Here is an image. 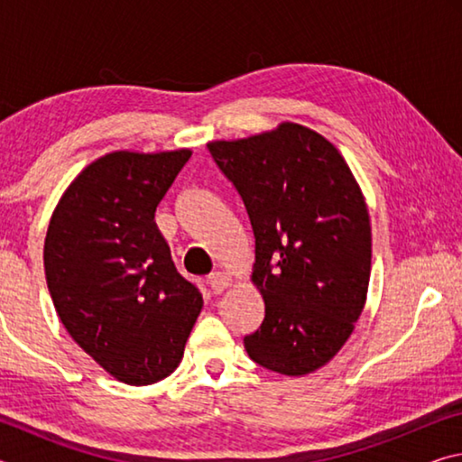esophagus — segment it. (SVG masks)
<instances>
[{
    "mask_svg": "<svg viewBox=\"0 0 462 462\" xmlns=\"http://www.w3.org/2000/svg\"><path fill=\"white\" fill-rule=\"evenodd\" d=\"M230 281H232L230 275H226V273H222V271H216L208 277V283H209V287H212L214 293H222L224 289L230 285Z\"/></svg>",
    "mask_w": 462,
    "mask_h": 462,
    "instance_id": "1",
    "label": "esophagus"
}]
</instances>
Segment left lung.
Masks as SVG:
<instances>
[{
	"mask_svg": "<svg viewBox=\"0 0 462 462\" xmlns=\"http://www.w3.org/2000/svg\"><path fill=\"white\" fill-rule=\"evenodd\" d=\"M208 151L245 201L254 234L253 283L261 328L245 336L254 363L314 373L338 353L363 314L371 224L361 187L318 132L293 122Z\"/></svg>",
	"mask_w": 462,
	"mask_h": 462,
	"instance_id": "obj_1",
	"label": "left lung"
}]
</instances>
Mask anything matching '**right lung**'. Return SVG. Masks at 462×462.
<instances>
[{"instance_id": "obj_1", "label": "right lung", "mask_w": 462, "mask_h": 462, "mask_svg": "<svg viewBox=\"0 0 462 462\" xmlns=\"http://www.w3.org/2000/svg\"><path fill=\"white\" fill-rule=\"evenodd\" d=\"M189 156L187 148L101 156L62 193L46 232V285L62 326L128 385L177 369L203 306L154 224Z\"/></svg>"}]
</instances>
